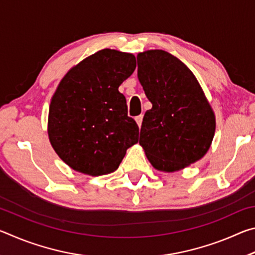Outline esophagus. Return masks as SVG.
<instances>
[{"label": "esophagus", "mask_w": 255, "mask_h": 255, "mask_svg": "<svg viewBox=\"0 0 255 255\" xmlns=\"http://www.w3.org/2000/svg\"><path fill=\"white\" fill-rule=\"evenodd\" d=\"M143 117H144V115H139V116H137V117L135 118L136 119V123L138 125V127L141 126V123H143Z\"/></svg>", "instance_id": "1"}]
</instances>
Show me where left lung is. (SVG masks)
Wrapping results in <instances>:
<instances>
[{
    "instance_id": "1",
    "label": "left lung",
    "mask_w": 255,
    "mask_h": 255,
    "mask_svg": "<svg viewBox=\"0 0 255 255\" xmlns=\"http://www.w3.org/2000/svg\"><path fill=\"white\" fill-rule=\"evenodd\" d=\"M138 79L152 109L145 112L139 144L152 165L173 172L200 159L215 133V116L192 72L173 55L137 56Z\"/></svg>"
}]
</instances>
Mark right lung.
I'll return each mask as SVG.
<instances>
[{
    "mask_svg": "<svg viewBox=\"0 0 255 255\" xmlns=\"http://www.w3.org/2000/svg\"><path fill=\"white\" fill-rule=\"evenodd\" d=\"M136 68L135 56L103 49L67 73L51 99L48 135L73 170L98 176L118 169L139 128L128 117L119 85Z\"/></svg>",
    "mask_w": 255,
    "mask_h": 255,
    "instance_id": "obj_1",
    "label": "right lung"
}]
</instances>
